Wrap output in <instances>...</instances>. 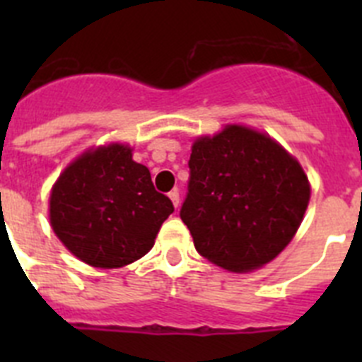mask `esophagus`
Returning <instances> with one entry per match:
<instances>
[{
	"label": "esophagus",
	"mask_w": 362,
	"mask_h": 362,
	"mask_svg": "<svg viewBox=\"0 0 362 362\" xmlns=\"http://www.w3.org/2000/svg\"><path fill=\"white\" fill-rule=\"evenodd\" d=\"M168 197L172 199V203H174L175 209H179V203H181V197H179V190L175 188V190H172L170 194H168Z\"/></svg>",
	"instance_id": "esophagus-1"
}]
</instances>
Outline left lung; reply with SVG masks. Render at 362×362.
Returning a JSON list of instances; mask_svg holds the SVG:
<instances>
[{"mask_svg":"<svg viewBox=\"0 0 362 362\" xmlns=\"http://www.w3.org/2000/svg\"><path fill=\"white\" fill-rule=\"evenodd\" d=\"M181 219L214 264L248 272L292 241L310 201L299 163L264 134L230 124L192 146Z\"/></svg>","mask_w":362,"mask_h":362,"instance_id":"obj_1","label":"left lung"}]
</instances>
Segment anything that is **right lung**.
<instances>
[{
  "label": "right lung",
  "instance_id": "obj_1",
  "mask_svg": "<svg viewBox=\"0 0 362 362\" xmlns=\"http://www.w3.org/2000/svg\"><path fill=\"white\" fill-rule=\"evenodd\" d=\"M174 204L153 188L145 165L124 145L88 150L59 175L50 225L83 263L119 268L146 254Z\"/></svg>",
  "mask_w": 362,
  "mask_h": 362
}]
</instances>
